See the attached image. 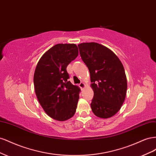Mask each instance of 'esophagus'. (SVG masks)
Masks as SVG:
<instances>
[{"instance_id":"obj_1","label":"esophagus","mask_w":156,"mask_h":156,"mask_svg":"<svg viewBox=\"0 0 156 156\" xmlns=\"http://www.w3.org/2000/svg\"><path fill=\"white\" fill-rule=\"evenodd\" d=\"M79 87L81 88V89H83V88H84L86 87V84L82 82V83H81L79 84Z\"/></svg>"}]
</instances>
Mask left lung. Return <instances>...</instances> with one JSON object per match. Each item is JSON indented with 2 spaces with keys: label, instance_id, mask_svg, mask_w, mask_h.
<instances>
[{
  "label": "left lung",
  "instance_id": "left-lung-1",
  "mask_svg": "<svg viewBox=\"0 0 156 156\" xmlns=\"http://www.w3.org/2000/svg\"><path fill=\"white\" fill-rule=\"evenodd\" d=\"M78 47L90 75L92 111L101 119L111 118L119 111L126 99L127 84L123 65L111 49L101 44L89 42Z\"/></svg>",
  "mask_w": 156,
  "mask_h": 156
}]
</instances>
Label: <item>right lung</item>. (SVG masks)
<instances>
[{"mask_svg":"<svg viewBox=\"0 0 156 156\" xmlns=\"http://www.w3.org/2000/svg\"><path fill=\"white\" fill-rule=\"evenodd\" d=\"M78 54L75 44H58L47 51L37 64L36 95L46 114L56 120H67L76 112L81 89L68 81L66 68Z\"/></svg>","mask_w":156,"mask_h":156,"instance_id":"1","label":"right lung"}]
</instances>
